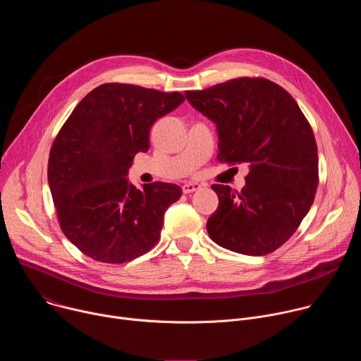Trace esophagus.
Listing matches in <instances>:
<instances>
[{
  "label": "esophagus",
  "mask_w": 361,
  "mask_h": 361,
  "mask_svg": "<svg viewBox=\"0 0 361 361\" xmlns=\"http://www.w3.org/2000/svg\"><path fill=\"white\" fill-rule=\"evenodd\" d=\"M200 188H201V185H200V184H197V183H187V184H184V185H183V191H184V194L194 192V191H197V190H200Z\"/></svg>",
  "instance_id": "esophagus-1"
}]
</instances>
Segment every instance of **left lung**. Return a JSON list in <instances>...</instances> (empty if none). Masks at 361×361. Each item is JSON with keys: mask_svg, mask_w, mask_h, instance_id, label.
<instances>
[{"mask_svg": "<svg viewBox=\"0 0 361 361\" xmlns=\"http://www.w3.org/2000/svg\"><path fill=\"white\" fill-rule=\"evenodd\" d=\"M190 104L217 126L220 163L248 164L240 192L213 184L219 209L210 238L245 255L281 247L310 210L319 185V154L295 99L266 78H234L185 91Z\"/></svg>", "mask_w": 361, "mask_h": 361, "instance_id": "8db88e82", "label": "left lung"}]
</instances>
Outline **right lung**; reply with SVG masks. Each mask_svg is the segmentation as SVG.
Masks as SVG:
<instances>
[{
  "label": "right lung",
  "mask_w": 361,
  "mask_h": 361,
  "mask_svg": "<svg viewBox=\"0 0 361 361\" xmlns=\"http://www.w3.org/2000/svg\"><path fill=\"white\" fill-rule=\"evenodd\" d=\"M184 101L133 84L90 91L51 145L48 184L66 237L101 263L121 264L160 240L164 213L183 190L171 183H128L137 152L148 151L151 126Z\"/></svg>",
  "instance_id": "obj_1"
}]
</instances>
